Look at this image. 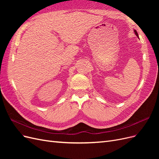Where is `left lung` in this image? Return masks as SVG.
<instances>
[{
    "instance_id": "8db88e82",
    "label": "left lung",
    "mask_w": 159,
    "mask_h": 159,
    "mask_svg": "<svg viewBox=\"0 0 159 159\" xmlns=\"http://www.w3.org/2000/svg\"><path fill=\"white\" fill-rule=\"evenodd\" d=\"M134 34H135V35L139 38V35H138V34H137V32L135 30H134Z\"/></svg>"
}]
</instances>
